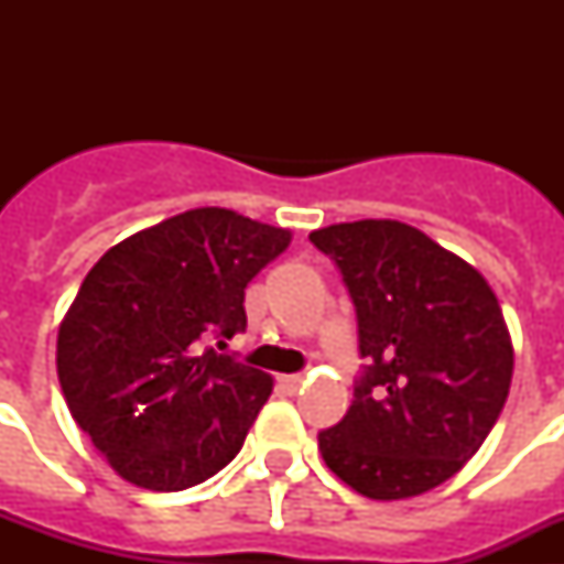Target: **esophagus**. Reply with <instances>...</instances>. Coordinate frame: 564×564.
<instances>
[{
	"label": "esophagus",
	"mask_w": 564,
	"mask_h": 564,
	"mask_svg": "<svg viewBox=\"0 0 564 564\" xmlns=\"http://www.w3.org/2000/svg\"><path fill=\"white\" fill-rule=\"evenodd\" d=\"M279 383H282L288 392H299V390H302V383H305V378H302V376H282V378H279Z\"/></svg>",
	"instance_id": "esophagus-1"
}]
</instances>
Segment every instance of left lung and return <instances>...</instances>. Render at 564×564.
Returning a JSON list of instances; mask_svg holds the SVG:
<instances>
[{
  "mask_svg": "<svg viewBox=\"0 0 564 564\" xmlns=\"http://www.w3.org/2000/svg\"><path fill=\"white\" fill-rule=\"evenodd\" d=\"M311 242L336 259L367 358L318 452L370 500L423 495L457 475L500 417L514 376L500 302L475 265L406 223H336Z\"/></svg>",
  "mask_w": 564,
  "mask_h": 564,
  "instance_id": "left-lung-1",
  "label": "left lung"
}]
</instances>
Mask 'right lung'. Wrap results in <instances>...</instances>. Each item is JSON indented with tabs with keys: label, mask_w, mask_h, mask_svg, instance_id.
Segmentation results:
<instances>
[{
	"label": "right lung",
	"mask_w": 564,
	"mask_h": 564,
	"mask_svg": "<svg viewBox=\"0 0 564 564\" xmlns=\"http://www.w3.org/2000/svg\"><path fill=\"white\" fill-rule=\"evenodd\" d=\"M288 228L192 208L109 248L58 327L56 370L78 430L127 482L183 491L237 457L273 378L200 350L246 330V288Z\"/></svg>",
	"instance_id": "1"
}]
</instances>
